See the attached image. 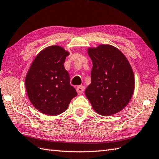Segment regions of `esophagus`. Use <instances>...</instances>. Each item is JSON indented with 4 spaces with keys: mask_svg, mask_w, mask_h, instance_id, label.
<instances>
[{
    "mask_svg": "<svg viewBox=\"0 0 159 159\" xmlns=\"http://www.w3.org/2000/svg\"><path fill=\"white\" fill-rule=\"evenodd\" d=\"M76 91L77 92V93H78V95L82 94V93L84 92V86H78L76 88Z\"/></svg>",
    "mask_w": 159,
    "mask_h": 159,
    "instance_id": "esophagus-1",
    "label": "esophagus"
}]
</instances>
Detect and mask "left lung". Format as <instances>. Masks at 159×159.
Returning a JSON list of instances; mask_svg holds the SVG:
<instances>
[{
  "instance_id": "obj_1",
  "label": "left lung",
  "mask_w": 159,
  "mask_h": 159,
  "mask_svg": "<svg viewBox=\"0 0 159 159\" xmlns=\"http://www.w3.org/2000/svg\"><path fill=\"white\" fill-rule=\"evenodd\" d=\"M87 52L93 68L86 96L98 114L114 115L127 107L133 95L135 80L132 68L124 54L111 45L89 48Z\"/></svg>"
}]
</instances>
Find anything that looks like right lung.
Returning <instances> with one entry per match:
<instances>
[{
  "mask_svg": "<svg viewBox=\"0 0 159 159\" xmlns=\"http://www.w3.org/2000/svg\"><path fill=\"white\" fill-rule=\"evenodd\" d=\"M68 55L69 52L61 46L47 47L36 56L26 75L25 84L29 100L43 114H61L77 96L64 65Z\"/></svg>",
  "mask_w": 159,
  "mask_h": 159,
  "instance_id": "obj_1",
  "label": "right lung"
}]
</instances>
